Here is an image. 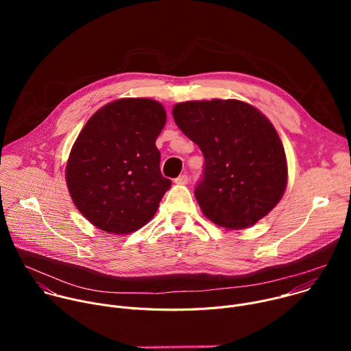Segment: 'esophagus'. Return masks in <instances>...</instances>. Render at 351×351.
Instances as JSON below:
<instances>
[{
    "mask_svg": "<svg viewBox=\"0 0 351 351\" xmlns=\"http://www.w3.org/2000/svg\"><path fill=\"white\" fill-rule=\"evenodd\" d=\"M187 180H189V178H187V175H180V176H178L176 179H175V183L176 184H186L187 183Z\"/></svg>",
    "mask_w": 351,
    "mask_h": 351,
    "instance_id": "1",
    "label": "esophagus"
}]
</instances>
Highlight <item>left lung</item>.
Segmentation results:
<instances>
[{
  "mask_svg": "<svg viewBox=\"0 0 351 351\" xmlns=\"http://www.w3.org/2000/svg\"><path fill=\"white\" fill-rule=\"evenodd\" d=\"M172 115L204 156V178L194 194L210 221L245 229L276 207L287 186V161L261 111L239 99L214 98L178 103Z\"/></svg>",
  "mask_w": 351,
  "mask_h": 351,
  "instance_id": "1",
  "label": "left lung"
}]
</instances>
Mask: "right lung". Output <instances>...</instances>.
I'll use <instances>...</instances> for the list:
<instances>
[{"mask_svg": "<svg viewBox=\"0 0 351 351\" xmlns=\"http://www.w3.org/2000/svg\"><path fill=\"white\" fill-rule=\"evenodd\" d=\"M167 122L161 103L119 98L87 121L72 145L65 179L72 202L95 228L129 234L156 215L171 180L156 145Z\"/></svg>", "mask_w": 351, "mask_h": 351, "instance_id": "right-lung-1", "label": "right lung"}]
</instances>
